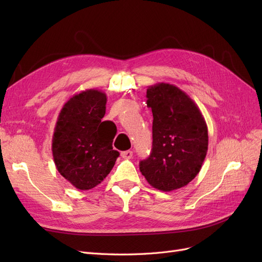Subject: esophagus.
Returning <instances> with one entry per match:
<instances>
[{
    "label": "esophagus",
    "instance_id": "34e87169",
    "mask_svg": "<svg viewBox=\"0 0 262 262\" xmlns=\"http://www.w3.org/2000/svg\"><path fill=\"white\" fill-rule=\"evenodd\" d=\"M132 155H133L132 150H123V152H121V156L125 158V160H130V158H132Z\"/></svg>",
    "mask_w": 262,
    "mask_h": 262
}]
</instances>
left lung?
I'll return each mask as SVG.
<instances>
[{"mask_svg":"<svg viewBox=\"0 0 262 262\" xmlns=\"http://www.w3.org/2000/svg\"><path fill=\"white\" fill-rule=\"evenodd\" d=\"M146 105L153 113V147L140 170L153 188L169 192L199 173L208 152L207 122L189 95L172 84L148 86Z\"/></svg>","mask_w":262,"mask_h":262,"instance_id":"8db88e82","label":"left lung"}]
</instances>
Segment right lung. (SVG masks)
Returning <instances> with one entry per match:
<instances>
[{"label": "right lung", "instance_id": "1", "mask_svg": "<svg viewBox=\"0 0 262 262\" xmlns=\"http://www.w3.org/2000/svg\"><path fill=\"white\" fill-rule=\"evenodd\" d=\"M107 95L86 90L73 95L59 114L52 137L58 171L78 190H90L104 180L119 156L113 148L117 133L113 121H102Z\"/></svg>", "mask_w": 262, "mask_h": 262}]
</instances>
